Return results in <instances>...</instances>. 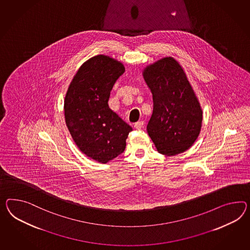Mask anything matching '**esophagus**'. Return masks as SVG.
<instances>
[{"instance_id": "34e87169", "label": "esophagus", "mask_w": 250, "mask_h": 250, "mask_svg": "<svg viewBox=\"0 0 250 250\" xmlns=\"http://www.w3.org/2000/svg\"><path fill=\"white\" fill-rule=\"evenodd\" d=\"M143 125H144V122H136L134 124V128L137 129H140V128H143Z\"/></svg>"}]
</instances>
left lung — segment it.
<instances>
[{"instance_id": "obj_1", "label": "left lung", "mask_w": 250, "mask_h": 250, "mask_svg": "<svg viewBox=\"0 0 250 250\" xmlns=\"http://www.w3.org/2000/svg\"><path fill=\"white\" fill-rule=\"evenodd\" d=\"M153 97L148 136L160 153L175 156L199 137L202 109L185 71L172 57L160 59L142 72Z\"/></svg>"}]
</instances>
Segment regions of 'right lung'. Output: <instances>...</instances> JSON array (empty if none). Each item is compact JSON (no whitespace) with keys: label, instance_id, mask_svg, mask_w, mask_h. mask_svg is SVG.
Returning <instances> with one entry per match:
<instances>
[{"label":"right lung","instance_id":"right-lung-1","mask_svg":"<svg viewBox=\"0 0 250 250\" xmlns=\"http://www.w3.org/2000/svg\"><path fill=\"white\" fill-rule=\"evenodd\" d=\"M124 71V65L113 58H90L80 67L65 95V122L73 141L83 153L101 163L124 151L132 130L108 104Z\"/></svg>","mask_w":250,"mask_h":250}]
</instances>
